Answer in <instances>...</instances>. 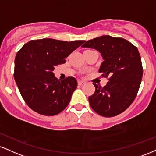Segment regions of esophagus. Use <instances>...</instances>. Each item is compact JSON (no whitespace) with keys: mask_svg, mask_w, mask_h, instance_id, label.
I'll return each mask as SVG.
<instances>
[{"mask_svg":"<svg viewBox=\"0 0 156 156\" xmlns=\"http://www.w3.org/2000/svg\"><path fill=\"white\" fill-rule=\"evenodd\" d=\"M78 85H79V86H83L86 83V82L83 81V80H78Z\"/></svg>","mask_w":156,"mask_h":156,"instance_id":"34e87169","label":"esophagus"}]
</instances>
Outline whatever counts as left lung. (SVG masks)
I'll return each instance as SVG.
<instances>
[{"mask_svg": "<svg viewBox=\"0 0 156 156\" xmlns=\"http://www.w3.org/2000/svg\"><path fill=\"white\" fill-rule=\"evenodd\" d=\"M82 47L100 52L104 61L99 72L109 80L103 87L94 83L90 105L103 117L119 115L134 102L141 84L143 68L137 48L126 39L110 35L85 41Z\"/></svg>", "mask_w": 156, "mask_h": 156, "instance_id": "8db88e82", "label": "left lung"}]
</instances>
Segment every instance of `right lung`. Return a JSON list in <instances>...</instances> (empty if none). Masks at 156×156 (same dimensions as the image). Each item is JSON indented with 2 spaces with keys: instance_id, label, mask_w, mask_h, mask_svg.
Here are the masks:
<instances>
[{
  "instance_id": "1",
  "label": "right lung",
  "mask_w": 156,
  "mask_h": 156,
  "mask_svg": "<svg viewBox=\"0 0 156 156\" xmlns=\"http://www.w3.org/2000/svg\"><path fill=\"white\" fill-rule=\"evenodd\" d=\"M85 42L44 38L24 45L15 58L14 77L22 98L33 111L46 116L57 115L70 102L78 83L73 77L60 80L54 67Z\"/></svg>"
}]
</instances>
